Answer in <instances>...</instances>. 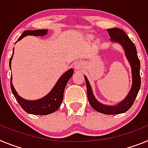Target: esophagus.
Returning <instances> with one entry per match:
<instances>
[{
    "label": "esophagus",
    "instance_id": "esophagus-1",
    "mask_svg": "<svg viewBox=\"0 0 148 148\" xmlns=\"http://www.w3.org/2000/svg\"><path fill=\"white\" fill-rule=\"evenodd\" d=\"M83 64L81 62H77L74 64V68H75L76 70H79V69H83Z\"/></svg>",
    "mask_w": 148,
    "mask_h": 148
}]
</instances>
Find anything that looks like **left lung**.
<instances>
[{
    "label": "left lung",
    "mask_w": 148,
    "mask_h": 148,
    "mask_svg": "<svg viewBox=\"0 0 148 148\" xmlns=\"http://www.w3.org/2000/svg\"><path fill=\"white\" fill-rule=\"evenodd\" d=\"M110 39L112 42H116L122 46L125 56L131 67L132 74V86L129 93L125 98L116 105H106L101 103L94 95L92 88L86 76H84L87 88V96L90 105L94 110L98 112L106 115H116L127 111L132 106L141 86L140 77V61L138 58L136 47L130 38L126 34L124 30L119 28H111L106 29Z\"/></svg>",
    "instance_id": "obj_1"
}]
</instances>
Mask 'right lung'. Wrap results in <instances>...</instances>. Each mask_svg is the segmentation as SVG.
<instances>
[{
    "instance_id": "right-lung-1",
    "label": "right lung",
    "mask_w": 148,
    "mask_h": 148,
    "mask_svg": "<svg viewBox=\"0 0 148 148\" xmlns=\"http://www.w3.org/2000/svg\"><path fill=\"white\" fill-rule=\"evenodd\" d=\"M47 31H48L47 29L25 30L22 33V35L19 37L17 42L20 41L21 39H22L24 37L27 36H44L47 35ZM12 56H13V53H12V56H11V58L10 60V69H11V62H12ZM73 73H74V69H71L67 71L66 72L64 73L59 78L53 88L51 90V92L47 94V95L40 99H38V100H34V101L26 100V99L23 98V97L18 95V94L15 91L13 84L12 83V77L10 78V86H11V90H12V94L15 96L16 101H18L19 105L21 106V108L26 112L29 113V114H33V115H46L54 112L61 106V103L62 102V100H63L64 90H65V86H66L67 83L69 82L70 78L71 77Z\"/></svg>"
}]
</instances>
